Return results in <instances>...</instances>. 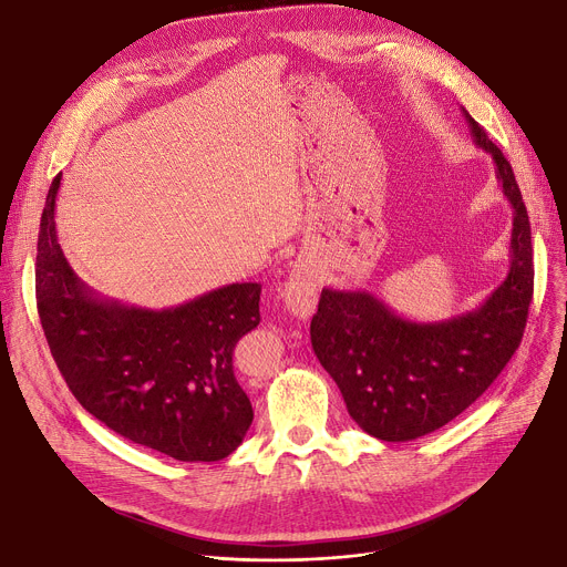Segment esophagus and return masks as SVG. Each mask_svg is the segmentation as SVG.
I'll list each match as a JSON object with an SVG mask.
<instances>
[{
  "label": "esophagus",
  "mask_w": 567,
  "mask_h": 567,
  "mask_svg": "<svg viewBox=\"0 0 567 567\" xmlns=\"http://www.w3.org/2000/svg\"><path fill=\"white\" fill-rule=\"evenodd\" d=\"M319 274L310 262H296L282 291V300L287 310L300 319L307 321L315 310L319 300Z\"/></svg>",
  "instance_id": "34e87169"
}]
</instances>
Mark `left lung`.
Masks as SVG:
<instances>
[{"instance_id":"left-lung-1","label":"left lung","mask_w":567,"mask_h":567,"mask_svg":"<svg viewBox=\"0 0 567 567\" xmlns=\"http://www.w3.org/2000/svg\"><path fill=\"white\" fill-rule=\"evenodd\" d=\"M471 135L495 163L513 208L511 267L473 312L419 323L398 317L369 291H321L310 337L337 382L348 414L380 441L425 436L468 409L518 350L534 293L532 228L520 187L504 153L466 113Z\"/></svg>"}]
</instances>
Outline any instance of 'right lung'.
Here are the masks:
<instances>
[{
	"mask_svg": "<svg viewBox=\"0 0 567 567\" xmlns=\"http://www.w3.org/2000/svg\"><path fill=\"white\" fill-rule=\"evenodd\" d=\"M61 176L51 181L40 219L35 300L70 391L137 445L178 461L228 456L252 423L233 352L260 326L262 285H226L161 312L99 298L72 271L56 237Z\"/></svg>",
	"mask_w": 567,
	"mask_h": 567,
	"instance_id": "add662e5",
	"label": "right lung"
}]
</instances>
